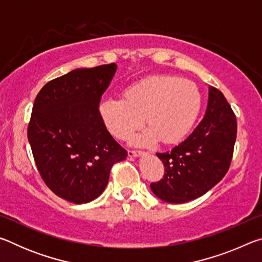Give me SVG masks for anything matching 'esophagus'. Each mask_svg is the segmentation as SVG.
<instances>
[{
	"label": "esophagus",
	"instance_id": "obj_1",
	"mask_svg": "<svg viewBox=\"0 0 262 262\" xmlns=\"http://www.w3.org/2000/svg\"><path fill=\"white\" fill-rule=\"evenodd\" d=\"M144 152L141 151V150H128V156L129 157H140Z\"/></svg>",
	"mask_w": 262,
	"mask_h": 262
}]
</instances>
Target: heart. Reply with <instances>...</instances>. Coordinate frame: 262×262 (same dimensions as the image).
<instances>
[{"instance_id":"obj_1","label":"heart","mask_w":262,"mask_h":262,"mask_svg":"<svg viewBox=\"0 0 262 262\" xmlns=\"http://www.w3.org/2000/svg\"><path fill=\"white\" fill-rule=\"evenodd\" d=\"M201 108V95L194 82L177 76H150L123 91V98H106L98 106L106 129L119 140H126L142 126L149 129L132 142L149 145L159 140L173 144L188 134Z\"/></svg>"}]
</instances>
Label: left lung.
<instances>
[{
  "label": "left lung",
  "mask_w": 262,
  "mask_h": 262,
  "mask_svg": "<svg viewBox=\"0 0 262 262\" xmlns=\"http://www.w3.org/2000/svg\"><path fill=\"white\" fill-rule=\"evenodd\" d=\"M237 120L224 95L209 86L206 114L187 139L170 151L158 152L163 179L150 185L152 193L168 203L200 198L223 179L231 164Z\"/></svg>",
  "instance_id": "1"
}]
</instances>
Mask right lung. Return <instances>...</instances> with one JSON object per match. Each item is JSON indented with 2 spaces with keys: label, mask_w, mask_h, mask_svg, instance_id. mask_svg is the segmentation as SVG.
Here are the masks:
<instances>
[{
  "label": "right lung",
  "mask_w": 262,
  "mask_h": 262,
  "mask_svg": "<svg viewBox=\"0 0 262 262\" xmlns=\"http://www.w3.org/2000/svg\"><path fill=\"white\" fill-rule=\"evenodd\" d=\"M117 64L79 68L48 82L35 97L28 139L53 193L86 203L104 192L111 168L127 157L101 121L98 106Z\"/></svg>",
  "instance_id": "obj_1"
}]
</instances>
